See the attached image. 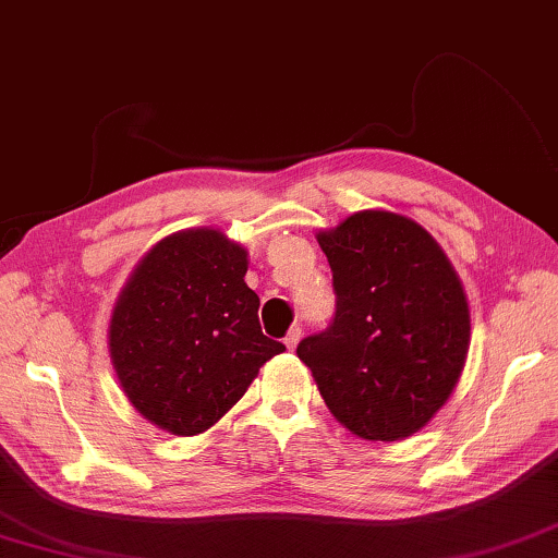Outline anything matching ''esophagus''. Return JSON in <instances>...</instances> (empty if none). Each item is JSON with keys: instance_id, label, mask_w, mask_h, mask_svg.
I'll use <instances>...</instances> for the list:
<instances>
[{"instance_id": "obj_1", "label": "esophagus", "mask_w": 558, "mask_h": 558, "mask_svg": "<svg viewBox=\"0 0 558 558\" xmlns=\"http://www.w3.org/2000/svg\"><path fill=\"white\" fill-rule=\"evenodd\" d=\"M299 340H301V328H291L284 338V343L289 350H294L299 345Z\"/></svg>"}]
</instances>
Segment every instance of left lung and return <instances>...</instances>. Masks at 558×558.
<instances>
[{"label":"left lung","instance_id":"obj_1","mask_svg":"<svg viewBox=\"0 0 558 558\" xmlns=\"http://www.w3.org/2000/svg\"><path fill=\"white\" fill-rule=\"evenodd\" d=\"M338 296L324 333L296 355L340 424L402 441L432 422L461 379L471 308L453 264L407 215L373 208L316 234Z\"/></svg>","mask_w":558,"mask_h":558}]
</instances>
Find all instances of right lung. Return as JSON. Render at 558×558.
<instances>
[{
  "instance_id": "add662e5",
  "label": "right lung",
  "mask_w": 558,
  "mask_h": 558,
  "mask_svg": "<svg viewBox=\"0 0 558 558\" xmlns=\"http://www.w3.org/2000/svg\"><path fill=\"white\" fill-rule=\"evenodd\" d=\"M247 264V250L218 228L166 234L136 262L112 306L107 348L146 422L173 436L208 432L287 350L262 333Z\"/></svg>"
}]
</instances>
